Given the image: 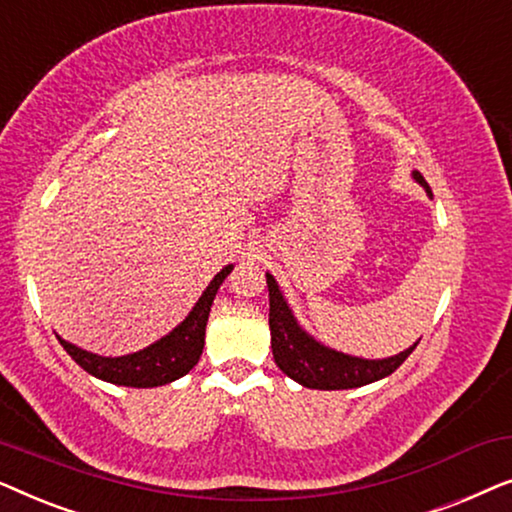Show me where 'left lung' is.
<instances>
[{"label":"left lung","mask_w":512,"mask_h":512,"mask_svg":"<svg viewBox=\"0 0 512 512\" xmlns=\"http://www.w3.org/2000/svg\"><path fill=\"white\" fill-rule=\"evenodd\" d=\"M412 179L424 188L426 195L433 198L429 184L417 170H412ZM270 291V345L275 363L284 375L303 384L307 389L335 391V389H356L373 384L394 373L401 363L412 354L417 342L401 354L387 356V359H361L338 349L324 345L314 335L300 326L291 305L286 303L284 293L279 291L277 279L265 272Z\"/></svg>","instance_id":"obj_1"}]
</instances>
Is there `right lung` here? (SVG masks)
Returning <instances> with one entry per match:
<instances>
[{
    "mask_svg": "<svg viewBox=\"0 0 512 512\" xmlns=\"http://www.w3.org/2000/svg\"><path fill=\"white\" fill-rule=\"evenodd\" d=\"M233 268L235 265L230 263L221 272H216L207 289L202 291L198 303L188 312V317L179 326H174L170 333L153 342V345L139 349V352L125 356H100L86 352V349L76 347L58 335L60 345L86 373L97 377V380L118 384V387L151 389L179 380L200 361L202 347H205L209 310H212L216 291H219L223 279L233 272Z\"/></svg>",
    "mask_w": 512,
    "mask_h": 512,
    "instance_id": "right-lung-1",
    "label": "right lung"
}]
</instances>
